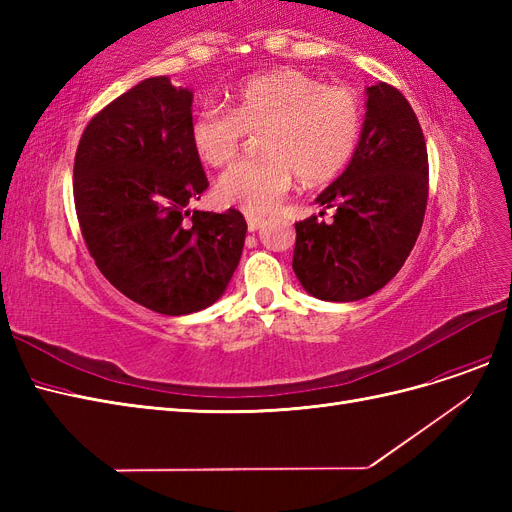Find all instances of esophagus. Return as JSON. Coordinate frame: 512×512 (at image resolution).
<instances>
[{
	"label": "esophagus",
	"instance_id": "esophagus-1",
	"mask_svg": "<svg viewBox=\"0 0 512 512\" xmlns=\"http://www.w3.org/2000/svg\"><path fill=\"white\" fill-rule=\"evenodd\" d=\"M262 224H265V218H258V215H247V228H250V232H256L258 228H262Z\"/></svg>",
	"mask_w": 512,
	"mask_h": 512
}]
</instances>
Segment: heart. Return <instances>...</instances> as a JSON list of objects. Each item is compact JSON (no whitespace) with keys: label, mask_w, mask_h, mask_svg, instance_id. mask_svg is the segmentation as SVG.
<instances>
[{"label":"heart","mask_w":512,"mask_h":512,"mask_svg":"<svg viewBox=\"0 0 512 512\" xmlns=\"http://www.w3.org/2000/svg\"><path fill=\"white\" fill-rule=\"evenodd\" d=\"M228 111L205 104L192 115L188 136L196 158L213 168L239 156L245 132H258L262 156L232 166L218 196L247 213H269L282 203L297 175L305 183L337 177L350 164L363 132V104L344 85L280 68L241 81Z\"/></svg>","instance_id":"b5f03b06"}]
</instances>
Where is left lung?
Listing matches in <instances>:
<instances>
[{"label": "left lung", "mask_w": 512, "mask_h": 512, "mask_svg": "<svg viewBox=\"0 0 512 512\" xmlns=\"http://www.w3.org/2000/svg\"><path fill=\"white\" fill-rule=\"evenodd\" d=\"M365 106L348 168L316 198L335 207L333 222L312 215L294 224V275L322 301H359L389 284L425 218L429 162L410 102L393 85L376 83L367 87Z\"/></svg>", "instance_id": "left-lung-1"}]
</instances>
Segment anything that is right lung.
Segmentation results:
<instances>
[{
  "instance_id": "obj_1",
  "label": "right lung",
  "mask_w": 512,
  "mask_h": 512,
  "mask_svg": "<svg viewBox=\"0 0 512 512\" xmlns=\"http://www.w3.org/2000/svg\"><path fill=\"white\" fill-rule=\"evenodd\" d=\"M192 100L168 76L145 79L87 123L74 158L91 258L119 292L164 316L222 297L247 232L237 209H188L209 185L188 136Z\"/></svg>"
}]
</instances>
